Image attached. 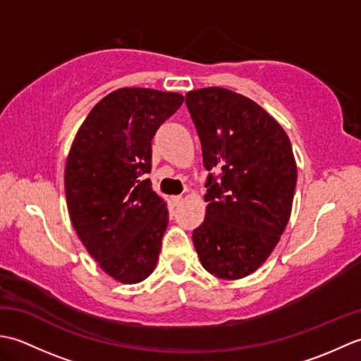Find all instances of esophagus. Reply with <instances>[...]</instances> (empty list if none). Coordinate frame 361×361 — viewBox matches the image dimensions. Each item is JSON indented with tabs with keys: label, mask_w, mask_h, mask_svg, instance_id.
<instances>
[{
	"label": "esophagus",
	"mask_w": 361,
	"mask_h": 361,
	"mask_svg": "<svg viewBox=\"0 0 361 361\" xmlns=\"http://www.w3.org/2000/svg\"><path fill=\"white\" fill-rule=\"evenodd\" d=\"M181 200H183L181 195H173V197H172V203H173V204H180Z\"/></svg>",
	"instance_id": "34e87169"
}]
</instances>
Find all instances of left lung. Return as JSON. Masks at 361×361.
<instances>
[{
  "label": "left lung",
  "instance_id": "obj_1",
  "mask_svg": "<svg viewBox=\"0 0 361 361\" xmlns=\"http://www.w3.org/2000/svg\"><path fill=\"white\" fill-rule=\"evenodd\" d=\"M186 105L212 172L194 247L211 274L240 279L265 262L288 224L298 176L293 150L278 122L234 91H189Z\"/></svg>",
  "mask_w": 361,
  "mask_h": 361
}]
</instances>
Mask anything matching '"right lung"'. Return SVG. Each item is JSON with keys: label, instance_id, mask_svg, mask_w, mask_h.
<instances>
[{"label": "right lung", "instance_id": "add662e5", "mask_svg": "<svg viewBox=\"0 0 361 361\" xmlns=\"http://www.w3.org/2000/svg\"><path fill=\"white\" fill-rule=\"evenodd\" d=\"M183 101L178 93L149 88L113 91L90 111L68 155L73 226L119 282H141L157 265L169 212L144 176L152 169L153 136Z\"/></svg>", "mask_w": 361, "mask_h": 361}]
</instances>
